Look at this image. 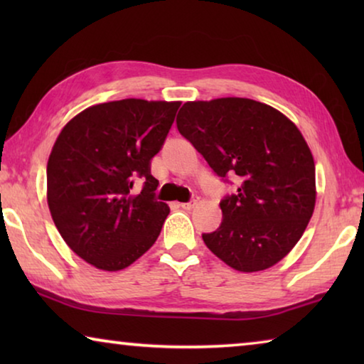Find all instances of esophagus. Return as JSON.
Returning <instances> with one entry per match:
<instances>
[{
    "label": "esophagus",
    "mask_w": 364,
    "mask_h": 364,
    "mask_svg": "<svg viewBox=\"0 0 364 364\" xmlns=\"http://www.w3.org/2000/svg\"><path fill=\"white\" fill-rule=\"evenodd\" d=\"M197 204H199V197H193V199L186 202V204H181V207L186 208V210H191V208H194Z\"/></svg>",
    "instance_id": "34e87169"
}]
</instances>
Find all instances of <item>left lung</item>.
Masks as SVG:
<instances>
[{"mask_svg":"<svg viewBox=\"0 0 364 364\" xmlns=\"http://www.w3.org/2000/svg\"><path fill=\"white\" fill-rule=\"evenodd\" d=\"M176 127L215 173L241 180L220 202L218 230L202 234L207 247L242 273L281 262L316 204L315 160L295 123L268 104L218 97L184 102Z\"/></svg>","mask_w":364,"mask_h":364,"instance_id":"left-lung-1","label":"left lung"}]
</instances>
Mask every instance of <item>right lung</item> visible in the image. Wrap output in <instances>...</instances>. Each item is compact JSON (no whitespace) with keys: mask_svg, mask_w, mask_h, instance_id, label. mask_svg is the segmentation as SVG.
<instances>
[{"mask_svg":"<svg viewBox=\"0 0 364 364\" xmlns=\"http://www.w3.org/2000/svg\"><path fill=\"white\" fill-rule=\"evenodd\" d=\"M180 101L122 100L77 114L59 133L46 167V197L65 244L97 269L130 267L157 241L170 207L154 199L151 159ZM138 177L139 195L131 193Z\"/></svg>","mask_w":364,"mask_h":364,"instance_id":"right-lung-1","label":"right lung"}]
</instances>
